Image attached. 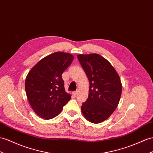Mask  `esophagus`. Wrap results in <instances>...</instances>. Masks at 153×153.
<instances>
[{
  "label": "esophagus",
  "instance_id": "obj_1",
  "mask_svg": "<svg viewBox=\"0 0 153 153\" xmlns=\"http://www.w3.org/2000/svg\"><path fill=\"white\" fill-rule=\"evenodd\" d=\"M73 94H74V96H76V95L77 94V91H74V92H73Z\"/></svg>",
  "mask_w": 153,
  "mask_h": 153
}]
</instances>
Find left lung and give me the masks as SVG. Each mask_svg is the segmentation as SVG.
<instances>
[{
	"label": "left lung",
	"instance_id": "left-lung-1",
	"mask_svg": "<svg viewBox=\"0 0 153 153\" xmlns=\"http://www.w3.org/2000/svg\"><path fill=\"white\" fill-rule=\"evenodd\" d=\"M89 81L88 99L81 111L90 122L99 123L107 120L117 108L122 91L118 74L112 65L97 53L77 55Z\"/></svg>",
	"mask_w": 153,
	"mask_h": 153
}]
</instances>
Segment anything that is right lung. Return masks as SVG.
<instances>
[{
	"label": "right lung",
	"instance_id": "add662e5",
	"mask_svg": "<svg viewBox=\"0 0 153 153\" xmlns=\"http://www.w3.org/2000/svg\"><path fill=\"white\" fill-rule=\"evenodd\" d=\"M73 59L72 54L55 52L39 61L27 76V97L34 112L42 118L57 116L71 99V95L65 91L62 74Z\"/></svg>",
	"mask_w": 153,
	"mask_h": 153
}]
</instances>
